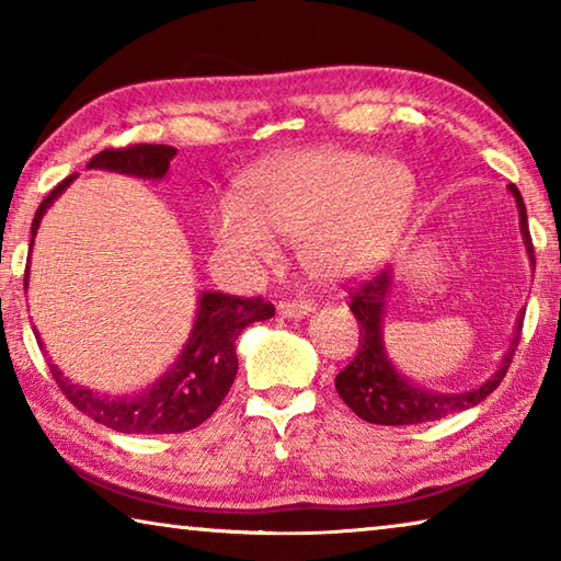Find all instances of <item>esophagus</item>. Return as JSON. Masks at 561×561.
<instances>
[{"label":"esophagus","instance_id":"obj_1","mask_svg":"<svg viewBox=\"0 0 561 561\" xmlns=\"http://www.w3.org/2000/svg\"><path fill=\"white\" fill-rule=\"evenodd\" d=\"M314 309H317L314 301H309V299H284V301H279V314L287 317V319H304V317H309Z\"/></svg>","mask_w":561,"mask_h":561}]
</instances>
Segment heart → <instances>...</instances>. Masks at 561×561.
<instances>
[{
  "label": "heart",
  "instance_id": "1",
  "mask_svg": "<svg viewBox=\"0 0 561 561\" xmlns=\"http://www.w3.org/2000/svg\"><path fill=\"white\" fill-rule=\"evenodd\" d=\"M415 178L398 160L344 148H314L252 170L242 201L222 197L210 210L220 250L244 270L279 262V240L299 242L314 277L341 282L391 254L411 220Z\"/></svg>",
  "mask_w": 561,
  "mask_h": 561
}]
</instances>
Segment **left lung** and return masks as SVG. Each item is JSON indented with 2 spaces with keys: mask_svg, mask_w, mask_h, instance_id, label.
Here are the masks:
<instances>
[{
  "mask_svg": "<svg viewBox=\"0 0 561 561\" xmlns=\"http://www.w3.org/2000/svg\"><path fill=\"white\" fill-rule=\"evenodd\" d=\"M507 187L517 201L519 232L522 240H525L531 267H535V247H531L525 203H522L517 185ZM391 284L393 272L381 270L376 277L358 282L356 287L348 289V309L354 311V317L358 319L360 339L354 360L336 376V391L341 396V401H344L358 417H364V421L376 425H415L440 421L445 415L460 413L465 408H472L480 401H485L507 374L512 356H515V348L519 344L522 319H525V314H519L515 336H512L507 354L502 358L497 371L492 374L485 383L462 393L428 391V388L415 386L408 381L405 376L398 374L383 348V311Z\"/></svg>",
  "mask_w": 561,
  "mask_h": 561,
  "instance_id": "8db88e82",
  "label": "left lung"
}]
</instances>
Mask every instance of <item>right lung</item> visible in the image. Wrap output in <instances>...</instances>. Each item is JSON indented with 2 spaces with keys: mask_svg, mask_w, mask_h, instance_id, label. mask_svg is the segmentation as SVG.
Returning a JSON list of instances; mask_svg holds the SVG:
<instances>
[{
  "mask_svg": "<svg viewBox=\"0 0 561 561\" xmlns=\"http://www.w3.org/2000/svg\"><path fill=\"white\" fill-rule=\"evenodd\" d=\"M178 150L173 146L138 144L128 148H108L89 160V168L113 170L146 180L165 178L170 160ZM76 175L64 178L44 197L32 222V244L39 222L56 197L73 183ZM30 244V250H32ZM30 284V267L24 272V289ZM274 317V307L262 297L244 299L222 291H205L197 299V317L190 339L168 374L158 378L138 396H99L91 388L66 378L56 364H49L51 376L64 396L93 421L118 433H183L205 423L232 388L237 376L234 341L244 327ZM39 346L44 348L42 339ZM51 360V358H49Z\"/></svg>",
  "mask_w": 561,
  "mask_h": 561,
  "instance_id": "add662e5",
  "label": "right lung"
}]
</instances>
